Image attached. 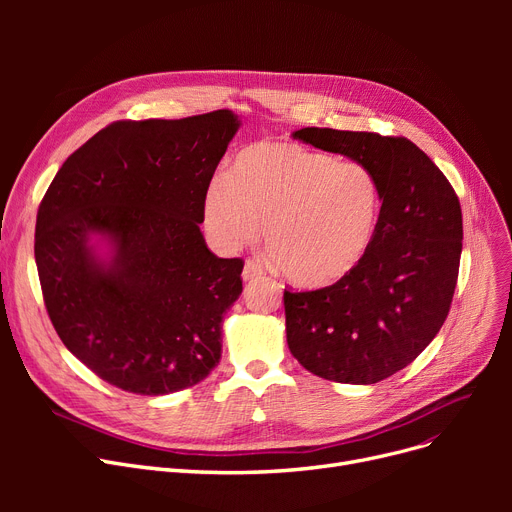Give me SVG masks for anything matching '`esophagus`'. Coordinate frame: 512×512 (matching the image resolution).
Wrapping results in <instances>:
<instances>
[{
    "mask_svg": "<svg viewBox=\"0 0 512 512\" xmlns=\"http://www.w3.org/2000/svg\"><path fill=\"white\" fill-rule=\"evenodd\" d=\"M263 276H265L263 265L259 261H255V259H247L245 270H242V280L251 282V280H257V278H263Z\"/></svg>",
    "mask_w": 512,
    "mask_h": 512,
    "instance_id": "1",
    "label": "esophagus"
}]
</instances>
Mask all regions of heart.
<instances>
[{
	"label": "heart",
	"instance_id": "b5f03b06",
	"mask_svg": "<svg viewBox=\"0 0 512 512\" xmlns=\"http://www.w3.org/2000/svg\"><path fill=\"white\" fill-rule=\"evenodd\" d=\"M380 215L382 184L367 164L288 141L242 149L230 178L215 176L203 199V226L215 247H247L265 222L270 259L301 288L351 276L373 245Z\"/></svg>",
	"mask_w": 512,
	"mask_h": 512
}]
</instances>
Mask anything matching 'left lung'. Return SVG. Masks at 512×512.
<instances>
[{
	"label": "left lung",
	"instance_id": "left-lung-1",
	"mask_svg": "<svg viewBox=\"0 0 512 512\" xmlns=\"http://www.w3.org/2000/svg\"><path fill=\"white\" fill-rule=\"evenodd\" d=\"M292 137L367 164L382 184V215L351 276L284 290L288 348L319 378L378 384L421 355L450 311L463 251L459 197L405 137L315 126Z\"/></svg>",
	"mask_w": 512,
	"mask_h": 512
}]
</instances>
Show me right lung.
<instances>
[{
  "instance_id": "add662e5",
  "label": "right lung",
  "mask_w": 512,
  "mask_h": 512,
  "mask_svg": "<svg viewBox=\"0 0 512 512\" xmlns=\"http://www.w3.org/2000/svg\"><path fill=\"white\" fill-rule=\"evenodd\" d=\"M238 126L230 110L120 120L49 184L35 228L43 301L68 351L103 382L161 396L220 363L222 319L245 263L215 257L199 224Z\"/></svg>"
}]
</instances>
